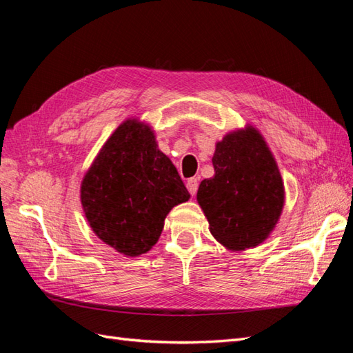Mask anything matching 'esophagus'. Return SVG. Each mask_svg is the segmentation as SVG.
<instances>
[{
    "label": "esophagus",
    "instance_id": "obj_1",
    "mask_svg": "<svg viewBox=\"0 0 353 353\" xmlns=\"http://www.w3.org/2000/svg\"><path fill=\"white\" fill-rule=\"evenodd\" d=\"M187 188H188L191 196H196L197 188H199V179L197 178H190L187 181Z\"/></svg>",
    "mask_w": 353,
    "mask_h": 353
}]
</instances>
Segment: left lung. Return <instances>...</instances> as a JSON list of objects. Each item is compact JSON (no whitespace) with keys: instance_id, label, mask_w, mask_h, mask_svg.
<instances>
[{"instance_id":"1","label":"left lung","mask_w":353,"mask_h":353,"mask_svg":"<svg viewBox=\"0 0 353 353\" xmlns=\"http://www.w3.org/2000/svg\"><path fill=\"white\" fill-rule=\"evenodd\" d=\"M215 176L203 179L197 201L212 236L232 250L262 243L274 230L284 206L279 166L254 128L231 132L216 144Z\"/></svg>"}]
</instances>
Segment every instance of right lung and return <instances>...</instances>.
Returning <instances> with one entry per match:
<instances>
[{"label": "right lung", "mask_w": 353, "mask_h": 353, "mask_svg": "<svg viewBox=\"0 0 353 353\" xmlns=\"http://www.w3.org/2000/svg\"><path fill=\"white\" fill-rule=\"evenodd\" d=\"M188 199L150 126L137 119L125 121L112 134L81 185L82 208L92 231L126 256L150 250L169 210Z\"/></svg>", "instance_id": "right-lung-1"}]
</instances>
